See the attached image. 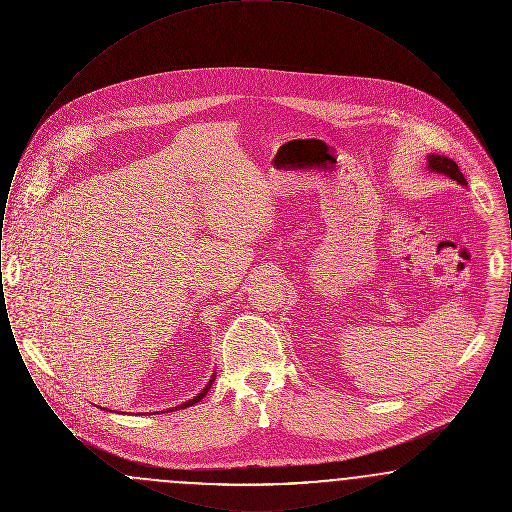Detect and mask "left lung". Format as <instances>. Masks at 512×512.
I'll use <instances>...</instances> for the list:
<instances>
[{
  "label": "left lung",
  "instance_id": "8db88e82",
  "mask_svg": "<svg viewBox=\"0 0 512 512\" xmlns=\"http://www.w3.org/2000/svg\"><path fill=\"white\" fill-rule=\"evenodd\" d=\"M428 171L438 172V174H445L449 176L451 180L459 182L461 186H466V178L463 176V172L459 169V165L449 159V157H443V155H428Z\"/></svg>",
  "mask_w": 512,
  "mask_h": 512
}]
</instances>
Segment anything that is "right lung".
Returning a JSON list of instances; mask_svg holds the SVG:
<instances>
[{"label": "right lung", "mask_w": 512, "mask_h": 512, "mask_svg": "<svg viewBox=\"0 0 512 512\" xmlns=\"http://www.w3.org/2000/svg\"><path fill=\"white\" fill-rule=\"evenodd\" d=\"M213 382H215V376H211V380H209V384L203 388V391H199L197 395H195L194 399H190V401H186V403H182V405H178V407H174V409H169V411H178V409H186V407H192L195 405L197 401H201L205 395H207V391L211 390V386H213Z\"/></svg>", "instance_id": "obj_1"}]
</instances>
